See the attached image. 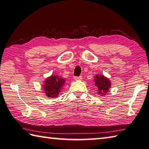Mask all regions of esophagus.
<instances>
[{
    "instance_id": "esophagus-1",
    "label": "esophagus",
    "mask_w": 149,
    "mask_h": 149,
    "mask_svg": "<svg viewBox=\"0 0 149 149\" xmlns=\"http://www.w3.org/2000/svg\"><path fill=\"white\" fill-rule=\"evenodd\" d=\"M83 79L82 76H75L74 77V79L75 81H77V80H81Z\"/></svg>"
}]
</instances>
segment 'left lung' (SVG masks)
Masks as SVG:
<instances>
[{
	"label": "left lung",
	"instance_id": "obj_1",
	"mask_svg": "<svg viewBox=\"0 0 149 149\" xmlns=\"http://www.w3.org/2000/svg\"><path fill=\"white\" fill-rule=\"evenodd\" d=\"M95 86L97 87L99 94L101 95L105 94L107 92H109L110 88V83L109 79L103 75H97L95 78Z\"/></svg>",
	"mask_w": 149,
	"mask_h": 149
}]
</instances>
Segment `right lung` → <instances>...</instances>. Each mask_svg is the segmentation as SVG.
I'll use <instances>...</instances> for the list:
<instances>
[{
  "label": "right lung",
  "mask_w": 149,
  "mask_h": 149,
  "mask_svg": "<svg viewBox=\"0 0 149 149\" xmlns=\"http://www.w3.org/2000/svg\"><path fill=\"white\" fill-rule=\"evenodd\" d=\"M65 83V80L64 79L59 77L56 75H52L51 77L46 79L43 85L45 94L49 97H57Z\"/></svg>",
  "instance_id": "1"
}]
</instances>
